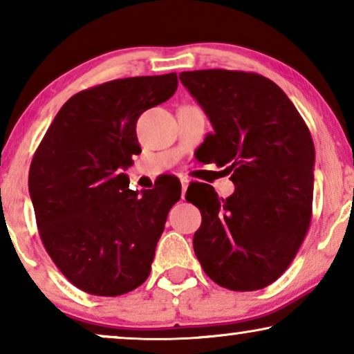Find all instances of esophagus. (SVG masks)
Here are the masks:
<instances>
[{
	"label": "esophagus",
	"instance_id": "esophagus-1",
	"mask_svg": "<svg viewBox=\"0 0 354 354\" xmlns=\"http://www.w3.org/2000/svg\"><path fill=\"white\" fill-rule=\"evenodd\" d=\"M180 183H182V200H185V192H187L188 183H190V180H188V178H182Z\"/></svg>",
	"mask_w": 354,
	"mask_h": 354
}]
</instances>
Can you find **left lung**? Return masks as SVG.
Returning <instances> with one entry per match:
<instances>
[{
  "label": "left lung",
  "instance_id": "1",
  "mask_svg": "<svg viewBox=\"0 0 354 354\" xmlns=\"http://www.w3.org/2000/svg\"><path fill=\"white\" fill-rule=\"evenodd\" d=\"M214 132L201 147L227 166L235 192L219 198L203 185L193 250L207 277L234 292L275 282L297 256L313 216L314 143L279 85L254 72H182Z\"/></svg>",
  "mask_w": 354,
  "mask_h": 354
}]
</instances>
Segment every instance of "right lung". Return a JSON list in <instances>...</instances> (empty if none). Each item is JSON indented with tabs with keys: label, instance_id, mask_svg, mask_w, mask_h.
Returning <instances> with one entry per match:
<instances>
[{
	"label": "right lung",
	"instance_id": "1",
	"mask_svg": "<svg viewBox=\"0 0 354 354\" xmlns=\"http://www.w3.org/2000/svg\"><path fill=\"white\" fill-rule=\"evenodd\" d=\"M177 74L129 77L66 101L33 154L28 192L40 239L82 292L118 297L148 279L180 188L133 192L122 172L142 153L137 120L176 93Z\"/></svg>",
	"mask_w": 354,
	"mask_h": 354
}]
</instances>
